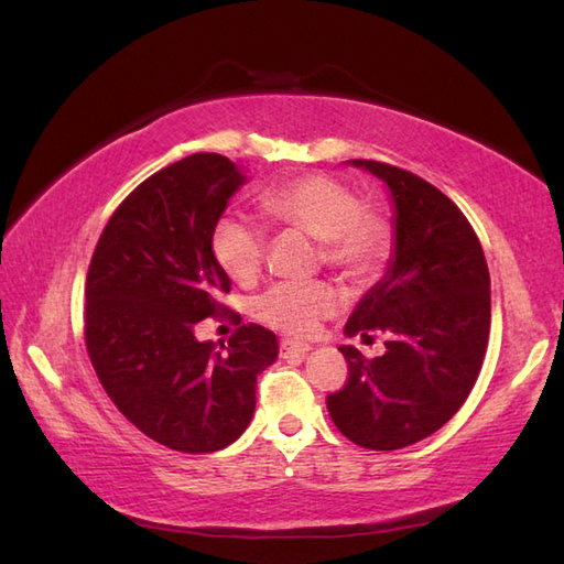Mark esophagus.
I'll list each match as a JSON object with an SVG mask.
<instances>
[{"label": "esophagus", "instance_id": "1", "mask_svg": "<svg viewBox=\"0 0 564 564\" xmlns=\"http://www.w3.org/2000/svg\"><path fill=\"white\" fill-rule=\"evenodd\" d=\"M310 344H300V341H281V358H303L305 352H310Z\"/></svg>", "mask_w": 564, "mask_h": 564}]
</instances>
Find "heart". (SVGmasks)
I'll list each match as a JSON object with an SVG mask.
<instances>
[{
	"label": "heart",
	"instance_id": "heart-1",
	"mask_svg": "<svg viewBox=\"0 0 564 564\" xmlns=\"http://www.w3.org/2000/svg\"><path fill=\"white\" fill-rule=\"evenodd\" d=\"M261 212L281 228L322 242L324 259L348 279L365 281L382 269L391 247L389 223L365 212L360 196L326 175H300L261 194ZM212 252L232 281L252 283L267 252V232L242 214H226L212 230ZM338 297L326 283H281L257 300V317L285 334L305 336L334 314Z\"/></svg>",
	"mask_w": 564,
	"mask_h": 564
}]
</instances>
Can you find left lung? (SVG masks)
Instances as JSON below:
<instances>
[{"label": "left lung", "mask_w": 564, "mask_h": 564, "mask_svg": "<svg viewBox=\"0 0 564 564\" xmlns=\"http://www.w3.org/2000/svg\"><path fill=\"white\" fill-rule=\"evenodd\" d=\"M384 182L391 254L384 276L362 295L346 336L384 332V356L341 346L348 384L329 394L332 421L358 447L391 452L437 432L474 389L490 336L486 254L449 196L401 167L346 161Z\"/></svg>", "instance_id": "left-lung-1"}]
</instances>
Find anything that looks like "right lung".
<instances>
[{"mask_svg": "<svg viewBox=\"0 0 564 564\" xmlns=\"http://www.w3.org/2000/svg\"><path fill=\"white\" fill-rule=\"evenodd\" d=\"M247 173L194 153L127 196L105 226L86 279V348L102 389L143 435L187 454L228 447L254 415L257 375L276 334L242 324L228 346L199 341L230 291L212 230Z\"/></svg>", "mask_w": 564, "mask_h": 564, "instance_id": "1", "label": "right lung"}]
</instances>
